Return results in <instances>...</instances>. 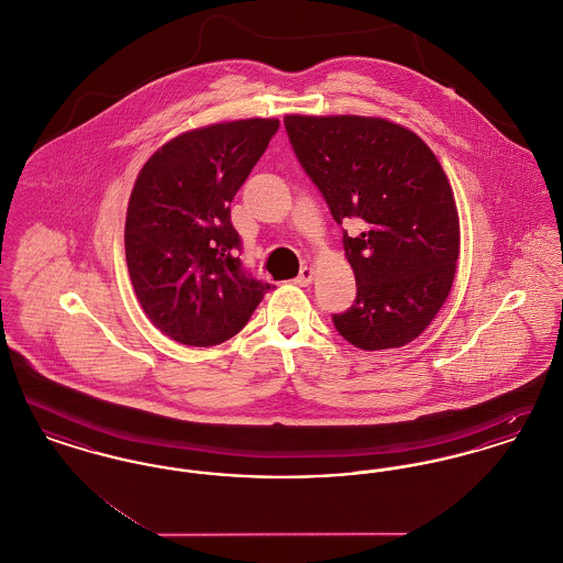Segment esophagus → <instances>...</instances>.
<instances>
[{
    "label": "esophagus",
    "instance_id": "obj_1",
    "mask_svg": "<svg viewBox=\"0 0 563 563\" xmlns=\"http://www.w3.org/2000/svg\"><path fill=\"white\" fill-rule=\"evenodd\" d=\"M312 278H314V269L310 268V266H303V268L299 269L295 283H297L299 287H308V285L312 283Z\"/></svg>",
    "mask_w": 563,
    "mask_h": 563
}]
</instances>
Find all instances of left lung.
Here are the masks:
<instances>
[{
  "instance_id": "1",
  "label": "left lung",
  "mask_w": 563,
  "mask_h": 563,
  "mask_svg": "<svg viewBox=\"0 0 563 563\" xmlns=\"http://www.w3.org/2000/svg\"><path fill=\"white\" fill-rule=\"evenodd\" d=\"M285 129L333 219L363 228L354 239L344 230L356 299L333 314L338 333L363 350L409 344L454 283L460 221L448 175L418 134L384 118L295 113Z\"/></svg>"
}]
</instances>
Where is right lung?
Masks as SVG:
<instances>
[{
  "instance_id": "obj_1",
  "label": "right lung",
  "mask_w": 563,
  "mask_h": 563,
  "mask_svg": "<svg viewBox=\"0 0 563 563\" xmlns=\"http://www.w3.org/2000/svg\"><path fill=\"white\" fill-rule=\"evenodd\" d=\"M278 126L251 118L188 131L136 175L124 228L131 283L147 319L179 344L230 340L268 294L242 268L230 202Z\"/></svg>"
}]
</instances>
